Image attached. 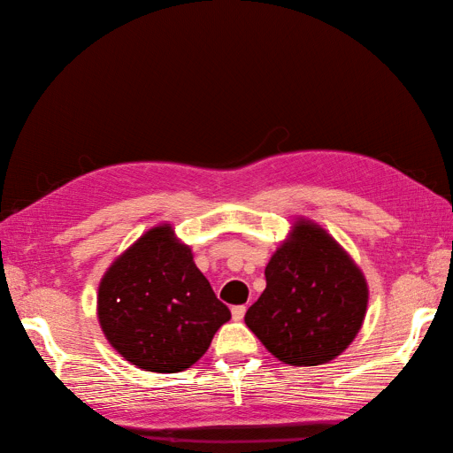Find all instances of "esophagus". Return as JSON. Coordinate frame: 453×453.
Instances as JSON below:
<instances>
[{
    "label": "esophagus",
    "mask_w": 453,
    "mask_h": 453,
    "mask_svg": "<svg viewBox=\"0 0 453 453\" xmlns=\"http://www.w3.org/2000/svg\"><path fill=\"white\" fill-rule=\"evenodd\" d=\"M245 311H247L245 305H234L232 307V317H234L235 321H242L243 317H245Z\"/></svg>",
    "instance_id": "1"
}]
</instances>
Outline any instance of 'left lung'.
Returning <instances> with one entry per match:
<instances>
[{"instance_id": "1", "label": "left lung", "mask_w": 453, "mask_h": 453, "mask_svg": "<svg viewBox=\"0 0 453 453\" xmlns=\"http://www.w3.org/2000/svg\"><path fill=\"white\" fill-rule=\"evenodd\" d=\"M265 276V292L247 310L245 323L278 360L325 364L358 334L368 307L365 278L319 226L296 221Z\"/></svg>"}]
</instances>
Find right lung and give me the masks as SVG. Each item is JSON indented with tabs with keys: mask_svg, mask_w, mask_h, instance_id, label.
Here are the masks:
<instances>
[{
	"mask_svg": "<svg viewBox=\"0 0 453 453\" xmlns=\"http://www.w3.org/2000/svg\"><path fill=\"white\" fill-rule=\"evenodd\" d=\"M97 311L119 354L159 373L190 368L232 317L167 224L143 234L111 265Z\"/></svg>",
	"mask_w": 453,
	"mask_h": 453,
	"instance_id": "right-lung-1",
	"label": "right lung"
}]
</instances>
